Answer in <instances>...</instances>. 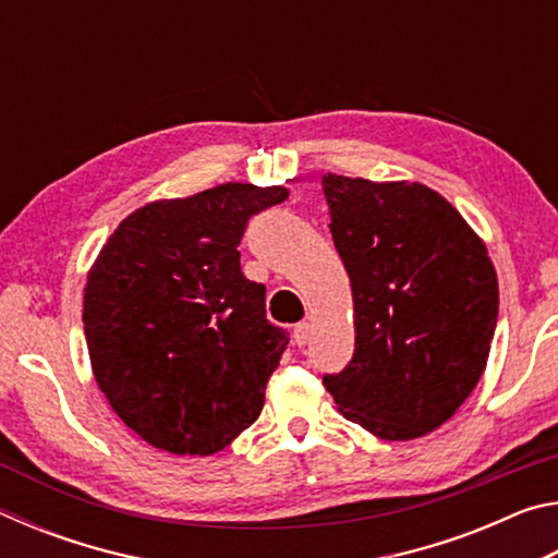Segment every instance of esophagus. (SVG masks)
I'll list each match as a JSON object with an SVG mask.
<instances>
[{"label":"esophagus","mask_w":558,"mask_h":558,"mask_svg":"<svg viewBox=\"0 0 558 558\" xmlns=\"http://www.w3.org/2000/svg\"><path fill=\"white\" fill-rule=\"evenodd\" d=\"M310 332H313V325L300 323V325H295V329H292V339H295L298 347H305L310 339Z\"/></svg>","instance_id":"obj_1"}]
</instances>
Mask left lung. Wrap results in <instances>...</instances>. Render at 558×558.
I'll list each match as a JSON object with an SVG mask.
<instances>
[{
    "instance_id": "left-lung-1",
    "label": "left lung",
    "mask_w": 558,
    "mask_h": 558,
    "mask_svg": "<svg viewBox=\"0 0 558 558\" xmlns=\"http://www.w3.org/2000/svg\"><path fill=\"white\" fill-rule=\"evenodd\" d=\"M323 189L354 300V356L327 391L376 438L428 436L485 374L499 307L487 245L421 182L327 172Z\"/></svg>"
}]
</instances>
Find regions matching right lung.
Segmentation results:
<instances>
[{
	"instance_id": "add662e5",
	"label": "right lung",
	"mask_w": 558,
	"mask_h": 558,
	"mask_svg": "<svg viewBox=\"0 0 558 558\" xmlns=\"http://www.w3.org/2000/svg\"><path fill=\"white\" fill-rule=\"evenodd\" d=\"M282 184L226 182L132 211L83 288L90 369L122 423L157 450L214 456L258 418L288 335L241 272L253 214Z\"/></svg>"
}]
</instances>
